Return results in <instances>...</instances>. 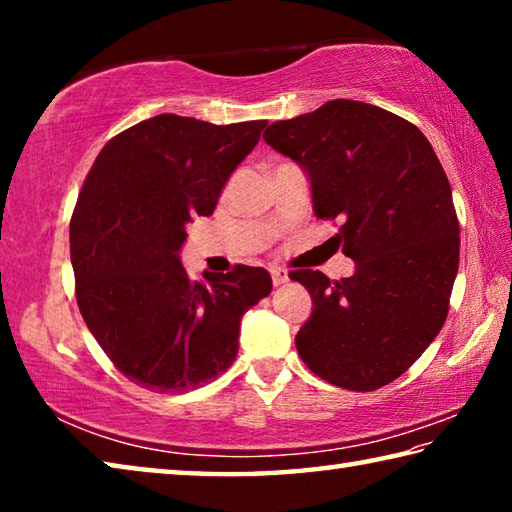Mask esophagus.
Instances as JSON below:
<instances>
[{"mask_svg":"<svg viewBox=\"0 0 512 512\" xmlns=\"http://www.w3.org/2000/svg\"><path fill=\"white\" fill-rule=\"evenodd\" d=\"M271 277H273V284H275V287H280V284L289 282V273L284 271V268H280V266L271 268Z\"/></svg>","mask_w":512,"mask_h":512,"instance_id":"esophagus-1","label":"esophagus"}]
</instances>
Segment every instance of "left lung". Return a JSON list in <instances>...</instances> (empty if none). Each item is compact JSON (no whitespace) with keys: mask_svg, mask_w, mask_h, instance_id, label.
<instances>
[{"mask_svg":"<svg viewBox=\"0 0 512 512\" xmlns=\"http://www.w3.org/2000/svg\"><path fill=\"white\" fill-rule=\"evenodd\" d=\"M264 140L305 169L314 214L341 223L329 241L357 266L334 282L289 273L314 302L296 334L300 359L329 384L377 391L447 318L461 239L443 164L411 121L350 99L275 121Z\"/></svg>","mask_w":512,"mask_h":512,"instance_id":"obj_1","label":"left lung"}]
</instances>
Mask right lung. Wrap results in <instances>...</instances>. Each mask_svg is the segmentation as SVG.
<instances>
[{"instance_id":"right-lung-1","label":"right lung","mask_w":512,"mask_h":512,"mask_svg":"<svg viewBox=\"0 0 512 512\" xmlns=\"http://www.w3.org/2000/svg\"><path fill=\"white\" fill-rule=\"evenodd\" d=\"M266 121L158 115L103 146L69 223L76 302L101 350L155 393H187L232 366L241 316L273 289L264 268L192 280L187 223L210 216Z\"/></svg>"}]
</instances>
